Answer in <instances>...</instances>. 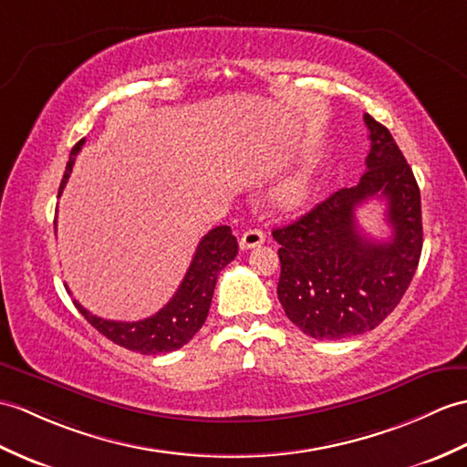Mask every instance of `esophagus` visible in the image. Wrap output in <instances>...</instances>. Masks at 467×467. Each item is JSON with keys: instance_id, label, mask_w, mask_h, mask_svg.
Here are the masks:
<instances>
[{"instance_id": "esophagus-1", "label": "esophagus", "mask_w": 467, "mask_h": 467, "mask_svg": "<svg viewBox=\"0 0 467 467\" xmlns=\"http://www.w3.org/2000/svg\"><path fill=\"white\" fill-rule=\"evenodd\" d=\"M263 243H265V233L258 231V229L246 231V233L241 236V248H243V251H248V248L260 246Z\"/></svg>"}]
</instances>
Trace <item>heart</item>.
I'll return each mask as SVG.
<instances>
[{"instance_id":"b5f03b06","label":"heart","mask_w":467,"mask_h":467,"mask_svg":"<svg viewBox=\"0 0 467 467\" xmlns=\"http://www.w3.org/2000/svg\"><path fill=\"white\" fill-rule=\"evenodd\" d=\"M314 192V172L312 169H302L296 175L285 181L275 192V199L283 209L295 211L306 204Z\"/></svg>"}]
</instances>
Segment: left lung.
<instances>
[{
    "instance_id": "1",
    "label": "left lung",
    "mask_w": 467,
    "mask_h": 467,
    "mask_svg": "<svg viewBox=\"0 0 467 467\" xmlns=\"http://www.w3.org/2000/svg\"><path fill=\"white\" fill-rule=\"evenodd\" d=\"M370 131L366 172L300 216L275 229L280 244L278 300L286 317L317 340L374 330L402 300L421 254V202L414 172L388 129L364 115ZM386 198L388 242L366 237L355 209Z\"/></svg>"
}]
</instances>
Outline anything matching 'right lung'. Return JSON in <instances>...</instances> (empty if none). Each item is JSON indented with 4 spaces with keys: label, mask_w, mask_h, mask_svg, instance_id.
<instances>
[{
    "label": "right lung",
    "mask_w": 467,
    "mask_h": 467,
    "mask_svg": "<svg viewBox=\"0 0 467 467\" xmlns=\"http://www.w3.org/2000/svg\"><path fill=\"white\" fill-rule=\"evenodd\" d=\"M83 143L85 139H81L71 149L67 167H65L61 179L59 194L63 192L65 184H67L75 155L79 153ZM236 254L238 243L231 226H216V229L209 231L201 238L197 253H194L192 263L175 295L157 314L145 320H103L89 310H85L78 300L73 302L85 320L111 342L139 354H167L179 350L181 346L187 344L201 330L211 308L216 278H219V273L226 265L233 263Z\"/></svg>",
    "instance_id": "1"
}]
</instances>
